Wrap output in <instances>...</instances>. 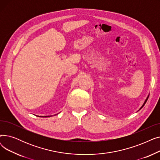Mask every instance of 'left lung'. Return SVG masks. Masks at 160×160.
<instances>
[{"label": "left lung", "instance_id": "left-lung-1", "mask_svg": "<svg viewBox=\"0 0 160 160\" xmlns=\"http://www.w3.org/2000/svg\"><path fill=\"white\" fill-rule=\"evenodd\" d=\"M148 97H149V95H148V97H147V99H146V100H145V102H144V104H142V106H141V108H140V109H139V110H141V108H142V107H143V106H145V103H146V102H147V100H148Z\"/></svg>", "mask_w": 160, "mask_h": 160}]
</instances>
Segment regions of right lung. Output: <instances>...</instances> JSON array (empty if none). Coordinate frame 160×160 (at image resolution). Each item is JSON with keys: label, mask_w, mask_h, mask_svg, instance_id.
Returning a JSON list of instances; mask_svg holds the SVG:
<instances>
[{"label": "right lung", "mask_w": 160, "mask_h": 160, "mask_svg": "<svg viewBox=\"0 0 160 160\" xmlns=\"http://www.w3.org/2000/svg\"><path fill=\"white\" fill-rule=\"evenodd\" d=\"M45 117H50V116H45Z\"/></svg>", "instance_id": "add662e5"}]
</instances>
